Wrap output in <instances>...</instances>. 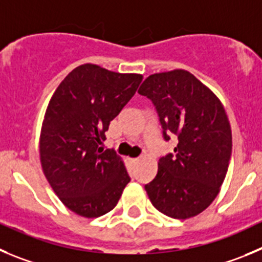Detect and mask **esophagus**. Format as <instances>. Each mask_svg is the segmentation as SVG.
<instances>
[{"mask_svg": "<svg viewBox=\"0 0 262 262\" xmlns=\"http://www.w3.org/2000/svg\"><path fill=\"white\" fill-rule=\"evenodd\" d=\"M139 160V158H133V159H130V161H133V163H137V161Z\"/></svg>", "mask_w": 262, "mask_h": 262, "instance_id": "1", "label": "esophagus"}]
</instances>
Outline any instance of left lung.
Here are the masks:
<instances>
[{
  "label": "left lung",
  "instance_id": "obj_1",
  "mask_svg": "<svg viewBox=\"0 0 262 262\" xmlns=\"http://www.w3.org/2000/svg\"><path fill=\"white\" fill-rule=\"evenodd\" d=\"M158 110L166 134L178 137L145 186L152 205L172 219L198 216L221 190L231 156V128L216 94L186 70L150 75L138 89Z\"/></svg>",
  "mask_w": 262,
  "mask_h": 262
}]
</instances>
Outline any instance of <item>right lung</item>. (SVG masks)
I'll list each match as a JSON object with an SVG mask.
<instances>
[{
  "label": "right lung",
  "mask_w": 262,
  "mask_h": 262,
  "mask_svg": "<svg viewBox=\"0 0 262 262\" xmlns=\"http://www.w3.org/2000/svg\"><path fill=\"white\" fill-rule=\"evenodd\" d=\"M142 79L86 63L66 76L49 102L40 134L41 167L60 202L79 216L108 213L130 181L123 159L99 146Z\"/></svg>",
  "instance_id": "add662e5"
}]
</instances>
